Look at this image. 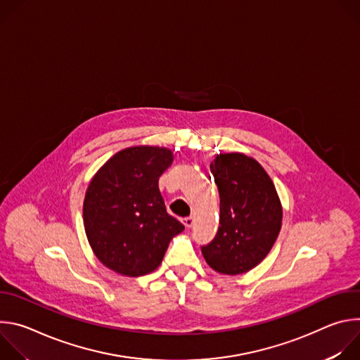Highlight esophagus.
Wrapping results in <instances>:
<instances>
[{"instance_id":"1","label":"esophagus","mask_w":360,"mask_h":360,"mask_svg":"<svg viewBox=\"0 0 360 360\" xmlns=\"http://www.w3.org/2000/svg\"><path fill=\"white\" fill-rule=\"evenodd\" d=\"M182 224L185 225V228H191V226L193 225V218H192V217L184 218V219H182Z\"/></svg>"}]
</instances>
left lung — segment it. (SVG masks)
Wrapping results in <instances>:
<instances>
[{"label":"left lung","instance_id":"left-lung-1","mask_svg":"<svg viewBox=\"0 0 360 360\" xmlns=\"http://www.w3.org/2000/svg\"><path fill=\"white\" fill-rule=\"evenodd\" d=\"M211 172L219 191V229L202 255L214 271L240 275L272 249L282 226V203L266 171L245 153H218Z\"/></svg>","mask_w":360,"mask_h":360}]
</instances>
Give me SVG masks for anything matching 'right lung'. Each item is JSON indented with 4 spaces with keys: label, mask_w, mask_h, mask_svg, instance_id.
Masks as SVG:
<instances>
[{
    "label": "right lung",
    "mask_w": 360,
    "mask_h": 360,
    "mask_svg": "<svg viewBox=\"0 0 360 360\" xmlns=\"http://www.w3.org/2000/svg\"><path fill=\"white\" fill-rule=\"evenodd\" d=\"M168 148L139 145L117 152L92 176L84 199V228L102 265L136 278L155 271L184 225L167 212L158 188L172 164Z\"/></svg>",
    "instance_id": "1"
}]
</instances>
